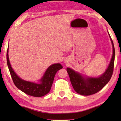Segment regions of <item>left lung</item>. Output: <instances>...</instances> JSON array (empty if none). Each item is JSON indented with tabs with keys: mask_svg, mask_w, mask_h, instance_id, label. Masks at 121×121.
Instances as JSON below:
<instances>
[{
	"mask_svg": "<svg viewBox=\"0 0 121 121\" xmlns=\"http://www.w3.org/2000/svg\"><path fill=\"white\" fill-rule=\"evenodd\" d=\"M110 37L113 48V54L108 68L102 75L97 78H86L71 68H67L73 87L79 94L88 96L96 93L101 90L111 78L113 72L115 51L113 41L110 36Z\"/></svg>",
	"mask_w": 121,
	"mask_h": 121,
	"instance_id": "1",
	"label": "left lung"
}]
</instances>
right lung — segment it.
<instances>
[{
  "label": "right lung",
  "mask_w": 121,
  "mask_h": 121,
  "mask_svg": "<svg viewBox=\"0 0 121 121\" xmlns=\"http://www.w3.org/2000/svg\"><path fill=\"white\" fill-rule=\"evenodd\" d=\"M8 52V48L6 53L7 64L15 85L22 92L34 97H41L48 93L52 87L56 73L63 68L62 65L60 63H57L49 66L39 81L40 83L27 82L21 79L15 73L10 63Z\"/></svg>",
  "instance_id": "right-lung-1"
}]
</instances>
